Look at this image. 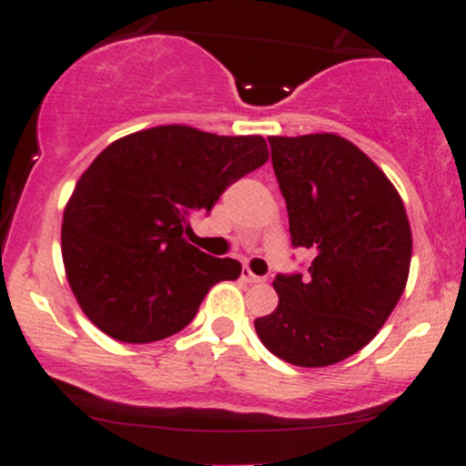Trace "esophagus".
Instances as JSON below:
<instances>
[{"label": "esophagus", "instance_id": "obj_1", "mask_svg": "<svg viewBox=\"0 0 466 466\" xmlns=\"http://www.w3.org/2000/svg\"><path fill=\"white\" fill-rule=\"evenodd\" d=\"M243 280H245V282H251V285H256V282H265V278H263V276L251 274L249 269H243Z\"/></svg>", "mask_w": 466, "mask_h": 466}]
</instances>
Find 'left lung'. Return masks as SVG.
Returning a JSON list of instances; mask_svg holds the SVG:
<instances>
[{"label": "left lung", "mask_w": 466, "mask_h": 466, "mask_svg": "<svg viewBox=\"0 0 466 466\" xmlns=\"http://www.w3.org/2000/svg\"><path fill=\"white\" fill-rule=\"evenodd\" d=\"M269 147L291 245L313 260L304 276H276L278 307L256 319V333L293 366H330L361 350L397 307L410 221L392 181L346 137L271 136Z\"/></svg>", "instance_id": "8db88e82"}]
</instances>
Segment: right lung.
Returning <instances> with one entry per match:
<instances>
[{
	"mask_svg": "<svg viewBox=\"0 0 466 466\" xmlns=\"http://www.w3.org/2000/svg\"><path fill=\"white\" fill-rule=\"evenodd\" d=\"M269 159L260 136L184 125L131 133L80 175L63 212L61 251L76 302L103 333L148 344L179 333L240 263L186 240L190 215Z\"/></svg>",
	"mask_w": 466,
	"mask_h": 466,
	"instance_id": "right-lung-1",
	"label": "right lung"
}]
</instances>
